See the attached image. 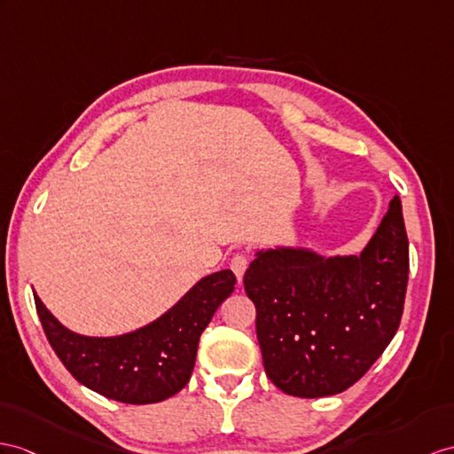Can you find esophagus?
I'll return each instance as SVG.
<instances>
[{
  "mask_svg": "<svg viewBox=\"0 0 454 454\" xmlns=\"http://www.w3.org/2000/svg\"><path fill=\"white\" fill-rule=\"evenodd\" d=\"M231 270H233V273L237 275V279L242 281V275H245L247 268H248V258L245 256V254H235L233 258H231Z\"/></svg>",
  "mask_w": 454,
  "mask_h": 454,
  "instance_id": "1",
  "label": "esophagus"
}]
</instances>
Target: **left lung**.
I'll return each mask as SVG.
<instances>
[{
  "mask_svg": "<svg viewBox=\"0 0 454 454\" xmlns=\"http://www.w3.org/2000/svg\"><path fill=\"white\" fill-rule=\"evenodd\" d=\"M408 283L401 198L360 256L260 250L245 273L263 368L286 395L317 399L355 385L399 329Z\"/></svg>",
  "mask_w": 454,
  "mask_h": 454,
  "instance_id": "1",
  "label": "left lung"
}]
</instances>
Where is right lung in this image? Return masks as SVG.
I'll return each mask as SVG.
<instances>
[{
    "mask_svg": "<svg viewBox=\"0 0 454 454\" xmlns=\"http://www.w3.org/2000/svg\"><path fill=\"white\" fill-rule=\"evenodd\" d=\"M235 283L231 270L207 275L156 322L119 337L73 333L36 293L35 302L43 333L76 381L119 403L152 404L189 383L202 331Z\"/></svg>",
    "mask_w": 454,
    "mask_h": 454,
    "instance_id": "right-lung-1",
    "label": "right lung"
}]
</instances>
